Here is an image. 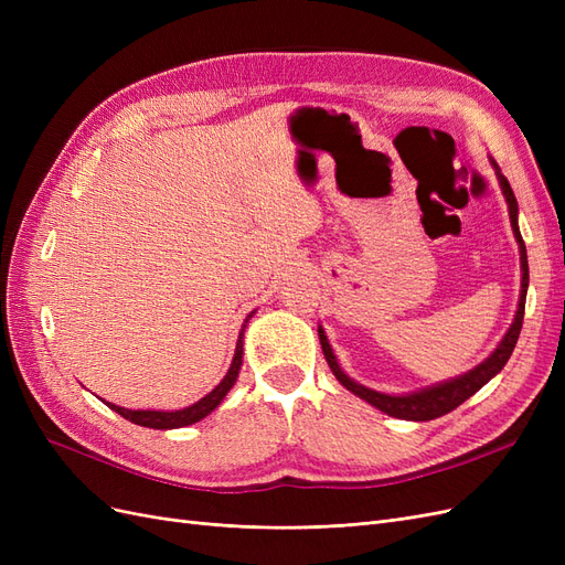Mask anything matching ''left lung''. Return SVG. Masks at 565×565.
Here are the masks:
<instances>
[{
  "mask_svg": "<svg viewBox=\"0 0 565 565\" xmlns=\"http://www.w3.org/2000/svg\"><path fill=\"white\" fill-rule=\"evenodd\" d=\"M490 164L494 167V174H498V181L502 185L504 200L509 204V218H511V228H514V237H516V243H519L521 273H523V276H521V297H519V309H516L514 322H511V328L502 337L498 349H494L481 365H476L473 370L459 374V377H455V380L440 382V384H434V386H426L422 391L405 393V396H391V393H380V391H374V388H367L363 384L353 382L349 374L339 367L337 355H334V351L330 347V341H328V337H324V330L318 328V337H320V347H322V353H324V361H328V365H330L334 377L339 380V384L347 386L351 393H355L358 398H363L365 403L374 405V407L382 409V413H386L391 417L409 419V422H429V419H436V417H443V415L452 413L455 407H459L467 398H471L478 388H483L494 377V374H498L507 365L509 355H511V351H514L516 341H519L521 324H523V313H525V292H527V254H525V243H523L521 231H519V202H516V195H514V191H511L507 177L500 172L498 162L490 160Z\"/></svg>",
  "mask_w": 565,
  "mask_h": 565,
  "instance_id": "left-lung-1",
  "label": "left lung"
}]
</instances>
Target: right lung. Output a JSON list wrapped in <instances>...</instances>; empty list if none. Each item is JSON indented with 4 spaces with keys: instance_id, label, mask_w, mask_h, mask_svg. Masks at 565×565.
<instances>
[{
    "instance_id": "right-lung-1",
    "label": "right lung",
    "mask_w": 565,
    "mask_h": 565,
    "mask_svg": "<svg viewBox=\"0 0 565 565\" xmlns=\"http://www.w3.org/2000/svg\"><path fill=\"white\" fill-rule=\"evenodd\" d=\"M252 313L247 316V320L252 318ZM243 328H245V324H243ZM243 334H245V330H241V337H237L235 355H233V363L226 372V377L221 380L207 393V396L200 398L198 403L188 405L183 409H172V413H164V409H127V407H119V405H113V403H106V405L110 409H115L117 415H122L125 419L139 424V426H148V429H181V426H188V424H195V422L204 419L212 413V409H216L221 405V401L226 398V393L233 388V384L237 380V372H241V365H243Z\"/></svg>"
}]
</instances>
